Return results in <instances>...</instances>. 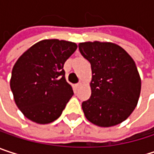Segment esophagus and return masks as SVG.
I'll list each match as a JSON object with an SVG mask.
<instances>
[{
    "instance_id": "esophagus-1",
    "label": "esophagus",
    "mask_w": 154,
    "mask_h": 154,
    "mask_svg": "<svg viewBox=\"0 0 154 154\" xmlns=\"http://www.w3.org/2000/svg\"><path fill=\"white\" fill-rule=\"evenodd\" d=\"M82 85H83V83H82V82H79V83H77V88H79V87H80V86H81Z\"/></svg>"
}]
</instances>
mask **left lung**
Returning a JSON list of instances; mask_svg holds the SVG:
<instances>
[{"mask_svg":"<svg viewBox=\"0 0 154 154\" xmlns=\"http://www.w3.org/2000/svg\"><path fill=\"white\" fill-rule=\"evenodd\" d=\"M79 51L92 69L91 97L82 103L85 118L93 124L109 128L126 120L137 104L141 79L135 61L112 43L86 42Z\"/></svg>","mask_w":154,"mask_h":154,"instance_id":"8db88e82","label":"left lung"}]
</instances>
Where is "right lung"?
Wrapping results in <instances>:
<instances>
[{"label":"right lung","mask_w":154,"mask_h":154,"mask_svg":"<svg viewBox=\"0 0 154 154\" xmlns=\"http://www.w3.org/2000/svg\"><path fill=\"white\" fill-rule=\"evenodd\" d=\"M77 48L68 41L43 40L18 58L12 69L11 89L17 106L28 119L48 124L61 115L74 94L63 66Z\"/></svg>","instance_id":"add662e5"}]
</instances>
